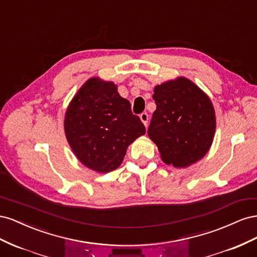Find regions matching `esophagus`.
Wrapping results in <instances>:
<instances>
[{"instance_id":"34e87169","label":"esophagus","mask_w":257,"mask_h":257,"mask_svg":"<svg viewBox=\"0 0 257 257\" xmlns=\"http://www.w3.org/2000/svg\"><path fill=\"white\" fill-rule=\"evenodd\" d=\"M139 118H141L142 122L145 124V126H147L148 120H149V115H148V113L147 112H143L141 115H139Z\"/></svg>"}]
</instances>
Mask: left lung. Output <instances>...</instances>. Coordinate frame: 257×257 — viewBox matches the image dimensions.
Returning <instances> with one entry per match:
<instances>
[{
    "label": "left lung",
    "mask_w": 257,
    "mask_h": 257,
    "mask_svg": "<svg viewBox=\"0 0 257 257\" xmlns=\"http://www.w3.org/2000/svg\"><path fill=\"white\" fill-rule=\"evenodd\" d=\"M153 92L157 109L148 135L158 146L162 161L185 168L203 159L216 126L211 99L185 77L155 85Z\"/></svg>",
    "instance_id": "obj_1"
}]
</instances>
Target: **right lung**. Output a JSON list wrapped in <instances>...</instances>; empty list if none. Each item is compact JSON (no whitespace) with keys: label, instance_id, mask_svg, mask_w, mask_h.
<instances>
[{"label":"right lung","instance_id":"right-lung-1","mask_svg":"<svg viewBox=\"0 0 257 257\" xmlns=\"http://www.w3.org/2000/svg\"><path fill=\"white\" fill-rule=\"evenodd\" d=\"M64 131L76 158L100 174L118 168L128 146L146 134L116 84L98 77L88 79L74 95L65 112Z\"/></svg>","mask_w":257,"mask_h":257}]
</instances>
